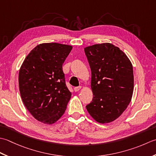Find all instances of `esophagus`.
Instances as JSON below:
<instances>
[{
	"label": "esophagus",
	"instance_id": "34e87169",
	"mask_svg": "<svg viewBox=\"0 0 156 156\" xmlns=\"http://www.w3.org/2000/svg\"><path fill=\"white\" fill-rule=\"evenodd\" d=\"M81 88V86L75 87H74V90H75V91H79V90H80Z\"/></svg>",
	"mask_w": 156,
	"mask_h": 156
}]
</instances>
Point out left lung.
Masks as SVG:
<instances>
[{
	"label": "left lung",
	"mask_w": 156,
	"mask_h": 156,
	"mask_svg": "<svg viewBox=\"0 0 156 156\" xmlns=\"http://www.w3.org/2000/svg\"><path fill=\"white\" fill-rule=\"evenodd\" d=\"M84 50L91 71L94 95L87 110L98 122H112L131 100L134 87L132 64L125 54L112 44H95Z\"/></svg>",
	"instance_id": "8db88e82"
}]
</instances>
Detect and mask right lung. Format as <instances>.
<instances>
[{
    "instance_id": "add662e5",
    "label": "right lung",
    "mask_w": 156,
    "mask_h": 156,
    "mask_svg": "<svg viewBox=\"0 0 156 156\" xmlns=\"http://www.w3.org/2000/svg\"><path fill=\"white\" fill-rule=\"evenodd\" d=\"M72 48L58 43L39 44L21 66L19 86L21 99L38 121L51 125L65 112L71 93L66 85L62 64Z\"/></svg>"
}]
</instances>
